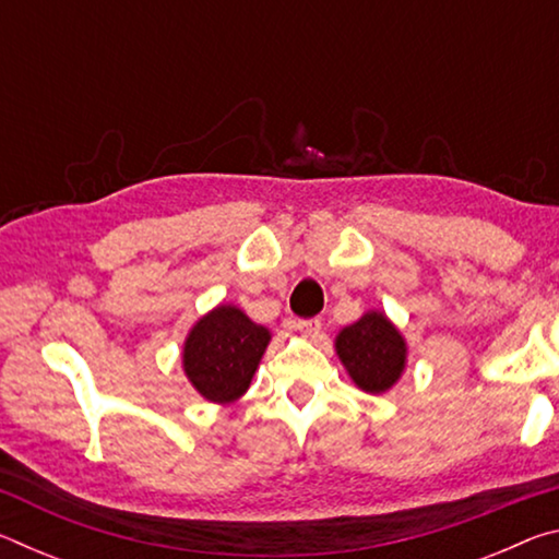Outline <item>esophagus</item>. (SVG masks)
<instances>
[{
  "label": "esophagus",
  "instance_id": "1",
  "mask_svg": "<svg viewBox=\"0 0 559 559\" xmlns=\"http://www.w3.org/2000/svg\"><path fill=\"white\" fill-rule=\"evenodd\" d=\"M296 328L306 337H316L320 333V328H323V323H320V318H300L296 320Z\"/></svg>",
  "mask_w": 559,
  "mask_h": 559
}]
</instances>
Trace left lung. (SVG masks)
Here are the masks:
<instances>
[{"label":"left lung","instance_id":"left-lung-1","mask_svg":"<svg viewBox=\"0 0 559 559\" xmlns=\"http://www.w3.org/2000/svg\"><path fill=\"white\" fill-rule=\"evenodd\" d=\"M335 347L355 384L370 394L390 390L404 370V340L382 313H367L345 328Z\"/></svg>","mask_w":559,"mask_h":559}]
</instances>
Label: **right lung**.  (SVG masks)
I'll use <instances>...</instances> for the list:
<instances>
[{
    "label": "right lung",
    "mask_w": 559,
    "mask_h": 559,
    "mask_svg": "<svg viewBox=\"0 0 559 559\" xmlns=\"http://www.w3.org/2000/svg\"><path fill=\"white\" fill-rule=\"evenodd\" d=\"M269 330L251 323L239 308L219 306L194 325L185 345V372L212 402H231L249 390Z\"/></svg>",
    "instance_id": "add662e5"
}]
</instances>
